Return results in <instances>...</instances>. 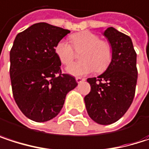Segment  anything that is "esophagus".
I'll return each instance as SVG.
<instances>
[{
    "instance_id": "obj_1",
    "label": "esophagus",
    "mask_w": 149,
    "mask_h": 149,
    "mask_svg": "<svg viewBox=\"0 0 149 149\" xmlns=\"http://www.w3.org/2000/svg\"><path fill=\"white\" fill-rule=\"evenodd\" d=\"M85 79L84 78H82V77H76V81H77V84H80V83H82L83 81H84Z\"/></svg>"
}]
</instances>
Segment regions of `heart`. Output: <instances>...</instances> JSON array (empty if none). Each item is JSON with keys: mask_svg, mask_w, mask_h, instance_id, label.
<instances>
[{"mask_svg": "<svg viewBox=\"0 0 149 149\" xmlns=\"http://www.w3.org/2000/svg\"><path fill=\"white\" fill-rule=\"evenodd\" d=\"M72 46L65 40H60L55 46V52L65 65H71L80 52L81 61L66 68V72L72 76H84L96 71L104 72L111 63L113 49L109 42L100 40V37L90 31H84L71 36ZM74 47H72V46Z\"/></svg>", "mask_w": 149, "mask_h": 149, "instance_id": "b5f03b06", "label": "heart"}]
</instances>
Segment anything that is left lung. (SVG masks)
<instances>
[{
  "label": "left lung",
  "mask_w": 149,
  "mask_h": 149,
  "mask_svg": "<svg viewBox=\"0 0 149 149\" xmlns=\"http://www.w3.org/2000/svg\"><path fill=\"white\" fill-rule=\"evenodd\" d=\"M104 35L112 46L113 58L103 74L87 79L91 91L84 97V103L94 122L108 125L118 121L130 107L138 72L131 39L114 27L107 28Z\"/></svg>",
  "instance_id": "left-lung-1"
}]
</instances>
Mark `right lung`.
Instances as JSON below:
<instances>
[{"instance_id":"add662e5","label":"right lung","mask_w":149,"mask_h":149,"mask_svg":"<svg viewBox=\"0 0 149 149\" xmlns=\"http://www.w3.org/2000/svg\"><path fill=\"white\" fill-rule=\"evenodd\" d=\"M45 22L36 23L15 37L10 51V78L19 109L29 119L42 123L54 118L66 94L77 85L74 77L61 72L56 45L68 33Z\"/></svg>"}]
</instances>
